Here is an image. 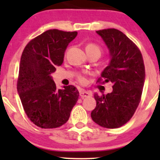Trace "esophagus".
Segmentation results:
<instances>
[{"label":"esophagus","instance_id":"esophagus-1","mask_svg":"<svg viewBox=\"0 0 160 160\" xmlns=\"http://www.w3.org/2000/svg\"><path fill=\"white\" fill-rule=\"evenodd\" d=\"M80 96L81 97V98H88V97L92 96V93L89 91H86L85 90H81L80 91Z\"/></svg>","mask_w":160,"mask_h":160}]
</instances>
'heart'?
I'll use <instances>...</instances> for the list:
<instances>
[{"mask_svg":"<svg viewBox=\"0 0 160 160\" xmlns=\"http://www.w3.org/2000/svg\"><path fill=\"white\" fill-rule=\"evenodd\" d=\"M86 52H98L100 54H101V48L95 44H92V43H90V44H88L86 46ZM79 80L81 82H83L84 80L83 77H79Z\"/></svg>","mask_w":160,"mask_h":160,"instance_id":"heart-1","label":"heart"}]
</instances>
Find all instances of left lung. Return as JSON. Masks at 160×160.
Returning a JSON list of instances; mask_svg holds the SVG:
<instances>
[{
	"label": "left lung",
	"instance_id": "obj_1",
	"mask_svg": "<svg viewBox=\"0 0 160 160\" xmlns=\"http://www.w3.org/2000/svg\"><path fill=\"white\" fill-rule=\"evenodd\" d=\"M109 51L108 67L98 82H111V93L94 94L97 105L91 118L100 126L117 128L132 118L141 99L146 72L141 52L123 32L115 28L97 31Z\"/></svg>",
	"mask_w": 160,
	"mask_h": 160
}]
</instances>
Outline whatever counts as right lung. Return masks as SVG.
Masks as SVG:
<instances>
[{
	"mask_svg": "<svg viewBox=\"0 0 160 160\" xmlns=\"http://www.w3.org/2000/svg\"><path fill=\"white\" fill-rule=\"evenodd\" d=\"M77 32L46 31L25 46L19 66L17 89L28 118L42 128L62 126L77 102L72 85L57 90L51 73L63 62L66 49Z\"/></svg>",
	"mask_w": 160,
	"mask_h": 160,
	"instance_id": "obj_1",
	"label": "right lung"
}]
</instances>
